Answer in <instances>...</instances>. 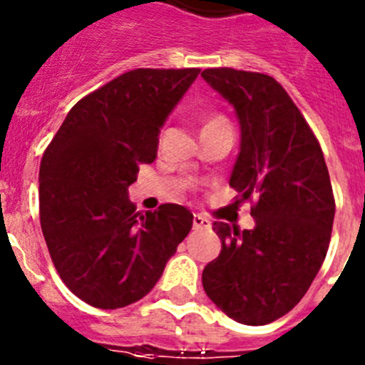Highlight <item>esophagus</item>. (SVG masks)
I'll list each match as a JSON object with an SVG mask.
<instances>
[{
	"mask_svg": "<svg viewBox=\"0 0 365 365\" xmlns=\"http://www.w3.org/2000/svg\"><path fill=\"white\" fill-rule=\"evenodd\" d=\"M212 227L210 219H206L205 215L195 214L193 215V228H202V230H208Z\"/></svg>",
	"mask_w": 365,
	"mask_h": 365,
	"instance_id": "1",
	"label": "esophagus"
}]
</instances>
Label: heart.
<instances>
[{"mask_svg": "<svg viewBox=\"0 0 365 365\" xmlns=\"http://www.w3.org/2000/svg\"><path fill=\"white\" fill-rule=\"evenodd\" d=\"M221 120H227V118H222V117H212V118H208V122H206V125H208V124H215V122H221Z\"/></svg>", "mask_w": 365, "mask_h": 365, "instance_id": "obj_1", "label": "heart"}]
</instances>
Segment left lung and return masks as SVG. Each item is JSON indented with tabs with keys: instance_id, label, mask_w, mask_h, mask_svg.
I'll use <instances>...</instances> for the list:
<instances>
[{
	"instance_id": "1",
	"label": "left lung",
	"mask_w": 365,
	"mask_h": 365,
	"mask_svg": "<svg viewBox=\"0 0 365 365\" xmlns=\"http://www.w3.org/2000/svg\"><path fill=\"white\" fill-rule=\"evenodd\" d=\"M201 76L240 118L230 186L245 201L256 197L252 230L214 222L221 252L202 270V287L228 318L265 325L298 305L324 263L333 186L320 144L282 83L230 67L205 69Z\"/></svg>"
}]
</instances>
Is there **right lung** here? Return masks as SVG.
<instances>
[{
	"label": "right lung",
	"mask_w": 365,
	"mask_h": 365,
	"mask_svg": "<svg viewBox=\"0 0 365 365\" xmlns=\"http://www.w3.org/2000/svg\"><path fill=\"white\" fill-rule=\"evenodd\" d=\"M201 69H133L83 96L40 164V222L67 289L98 309L148 294L192 230L180 205L140 214L128 197L138 164Z\"/></svg>",
	"instance_id": "add662e5"
}]
</instances>
